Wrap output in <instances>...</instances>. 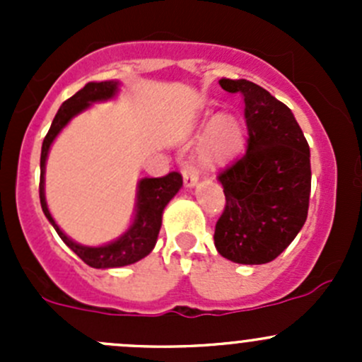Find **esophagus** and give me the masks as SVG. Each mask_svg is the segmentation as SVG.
<instances>
[{
  "label": "esophagus",
  "mask_w": 362,
  "mask_h": 362,
  "mask_svg": "<svg viewBox=\"0 0 362 362\" xmlns=\"http://www.w3.org/2000/svg\"><path fill=\"white\" fill-rule=\"evenodd\" d=\"M199 180V170L194 166V164H187L184 168V185L187 189L194 187Z\"/></svg>",
  "instance_id": "esophagus-1"
}]
</instances>
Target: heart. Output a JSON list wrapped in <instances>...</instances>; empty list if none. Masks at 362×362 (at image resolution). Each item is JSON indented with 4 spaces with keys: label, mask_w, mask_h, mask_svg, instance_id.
Listing matches in <instances>:
<instances>
[{
    "label": "heart",
    "mask_w": 362,
    "mask_h": 362,
    "mask_svg": "<svg viewBox=\"0 0 362 362\" xmlns=\"http://www.w3.org/2000/svg\"><path fill=\"white\" fill-rule=\"evenodd\" d=\"M202 160L206 168L221 166L235 158L243 147V129L240 120L229 113H221L206 124Z\"/></svg>",
    "instance_id": "b5f03b06"
}]
</instances>
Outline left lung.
<instances>
[{"mask_svg":"<svg viewBox=\"0 0 362 362\" xmlns=\"http://www.w3.org/2000/svg\"><path fill=\"white\" fill-rule=\"evenodd\" d=\"M245 103L247 152L218 175L226 206L215 226V249L238 264L279 257L308 215L310 147L291 108L249 80H218Z\"/></svg>","mask_w":362,"mask_h":362,"instance_id":"8db88e82","label":"left lung"}]
</instances>
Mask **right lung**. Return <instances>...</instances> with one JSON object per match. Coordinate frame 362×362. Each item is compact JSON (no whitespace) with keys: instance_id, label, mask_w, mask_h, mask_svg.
Here are the masks:
<instances>
[{"instance_id":"1","label":"right lung","mask_w":362,"mask_h":362,"mask_svg":"<svg viewBox=\"0 0 362 362\" xmlns=\"http://www.w3.org/2000/svg\"><path fill=\"white\" fill-rule=\"evenodd\" d=\"M119 80H105V82H89L76 94L61 105L56 117L52 120L49 133L42 145V158H40V203L45 217L57 231L64 243L82 259L90 268L108 269L120 268V266L133 264L148 255L158 242L160 224H163V211L166 204L173 199V196L182 187V175L171 171L166 177L160 178H141L136 189V204H134V217L126 233L113 242L100 247H87L73 242L66 233L57 226L52 214L49 211L45 199V163L49 158V151L52 147L57 134L68 126L69 120L82 113L93 103L113 100L119 93Z\"/></svg>"}]
</instances>
